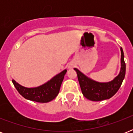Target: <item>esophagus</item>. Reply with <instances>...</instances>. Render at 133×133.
Here are the masks:
<instances>
[{
  "label": "esophagus",
  "mask_w": 133,
  "mask_h": 133,
  "mask_svg": "<svg viewBox=\"0 0 133 133\" xmlns=\"http://www.w3.org/2000/svg\"><path fill=\"white\" fill-rule=\"evenodd\" d=\"M75 66V63L74 62H70L68 64V68L69 69H72L73 68V67Z\"/></svg>",
  "instance_id": "obj_1"
}]
</instances>
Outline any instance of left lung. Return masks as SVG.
I'll return each mask as SVG.
<instances>
[{"instance_id":"8db88e82","label":"left lung","mask_w":133,"mask_h":133,"mask_svg":"<svg viewBox=\"0 0 133 133\" xmlns=\"http://www.w3.org/2000/svg\"><path fill=\"white\" fill-rule=\"evenodd\" d=\"M121 50V68L119 75L108 82H99L87 77L77 68H74L77 74L79 85L83 96L89 100L99 101L111 98L121 87L126 75V63L122 48Z\"/></svg>"}]
</instances>
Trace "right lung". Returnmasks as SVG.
I'll return each mask as SVG.
<instances>
[{
  "instance_id": "add662e5",
  "label": "right lung",
  "mask_w": 133,
  "mask_h": 133,
  "mask_svg": "<svg viewBox=\"0 0 133 133\" xmlns=\"http://www.w3.org/2000/svg\"><path fill=\"white\" fill-rule=\"evenodd\" d=\"M66 72L67 70H63L46 83L38 87H24L14 79H12V83L20 95L26 99L39 103H48L55 99L58 95Z\"/></svg>"
}]
</instances>
